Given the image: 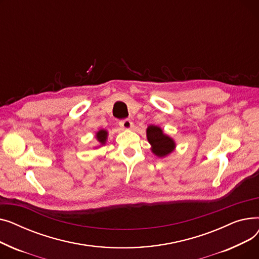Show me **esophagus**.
<instances>
[{"instance_id":"1","label":"esophagus","mask_w":259,"mask_h":259,"mask_svg":"<svg viewBox=\"0 0 259 259\" xmlns=\"http://www.w3.org/2000/svg\"><path fill=\"white\" fill-rule=\"evenodd\" d=\"M119 126L122 128V129H126V130H129V129H132L133 128V122L130 120V119H122L120 120L119 122Z\"/></svg>"}]
</instances>
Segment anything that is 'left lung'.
I'll return each instance as SVG.
<instances>
[{
    "label": "left lung",
    "mask_w": 259,
    "mask_h": 259,
    "mask_svg": "<svg viewBox=\"0 0 259 259\" xmlns=\"http://www.w3.org/2000/svg\"><path fill=\"white\" fill-rule=\"evenodd\" d=\"M147 139L152 146L153 153L160 157L171 153L175 147L173 140L162 133V130L156 126L148 127Z\"/></svg>",
    "instance_id": "left-lung-1"
}]
</instances>
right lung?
I'll use <instances>...</instances> for the list:
<instances>
[{
  "mask_svg": "<svg viewBox=\"0 0 259 259\" xmlns=\"http://www.w3.org/2000/svg\"><path fill=\"white\" fill-rule=\"evenodd\" d=\"M97 139L100 143L102 144H105L106 142V139H107V131L106 130H100L98 133H97Z\"/></svg>",
  "mask_w": 259,
  "mask_h": 259,
  "instance_id": "obj_1",
  "label": "right lung"
}]
</instances>
